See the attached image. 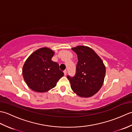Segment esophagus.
Masks as SVG:
<instances>
[{
    "label": "esophagus",
    "instance_id": "obj_1",
    "mask_svg": "<svg viewBox=\"0 0 132 132\" xmlns=\"http://www.w3.org/2000/svg\"><path fill=\"white\" fill-rule=\"evenodd\" d=\"M63 72H64V75H67V70H64Z\"/></svg>",
    "mask_w": 132,
    "mask_h": 132
}]
</instances>
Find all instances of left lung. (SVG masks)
<instances>
[{"mask_svg": "<svg viewBox=\"0 0 132 132\" xmlns=\"http://www.w3.org/2000/svg\"><path fill=\"white\" fill-rule=\"evenodd\" d=\"M72 50L78 55L76 73L67 78L71 88L79 96L89 97L99 91L103 86L105 67L99 56L90 47L78 46Z\"/></svg>", "mask_w": 132, "mask_h": 132, "instance_id": "8db88e82", "label": "left lung"}]
</instances>
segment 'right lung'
Masks as SVG:
<instances>
[{"mask_svg": "<svg viewBox=\"0 0 132 132\" xmlns=\"http://www.w3.org/2000/svg\"><path fill=\"white\" fill-rule=\"evenodd\" d=\"M54 52L48 47L36 50L25 62L23 75L25 82L33 91L47 92L57 85L64 75L60 66L52 60Z\"/></svg>", "mask_w": 132, "mask_h": 132, "instance_id": "obj_1", "label": "right lung"}]
</instances>
